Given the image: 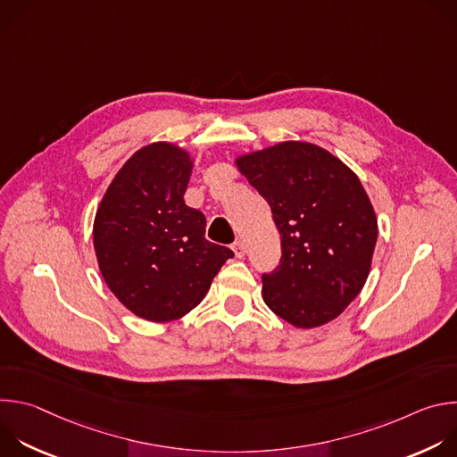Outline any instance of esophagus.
<instances>
[{"instance_id": "esophagus-1", "label": "esophagus", "mask_w": 457, "mask_h": 457, "mask_svg": "<svg viewBox=\"0 0 457 457\" xmlns=\"http://www.w3.org/2000/svg\"><path fill=\"white\" fill-rule=\"evenodd\" d=\"M231 249L235 251V256H237V258H242V256L245 254V245H244V242H240V240H237V242L231 245Z\"/></svg>"}]
</instances>
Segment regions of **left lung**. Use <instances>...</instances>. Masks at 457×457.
<instances>
[{
  "instance_id": "8db88e82",
  "label": "left lung",
  "mask_w": 457,
  "mask_h": 457,
  "mask_svg": "<svg viewBox=\"0 0 457 457\" xmlns=\"http://www.w3.org/2000/svg\"><path fill=\"white\" fill-rule=\"evenodd\" d=\"M237 166L280 233V264L262 275L264 302L300 329L335 320L361 291L378 238L360 179L328 150L300 141L242 155Z\"/></svg>"
}]
</instances>
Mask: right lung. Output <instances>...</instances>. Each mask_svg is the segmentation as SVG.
Returning <instances> with one entry per match:
<instances>
[{
    "label": "right lung",
    "instance_id": "right-lung-1",
    "mask_svg": "<svg viewBox=\"0 0 457 457\" xmlns=\"http://www.w3.org/2000/svg\"><path fill=\"white\" fill-rule=\"evenodd\" d=\"M189 155L154 143L129 157L99 204L94 247L117 300L150 321L187 314L233 256L206 240V217L186 206Z\"/></svg>",
    "mask_w": 457,
    "mask_h": 457
}]
</instances>
